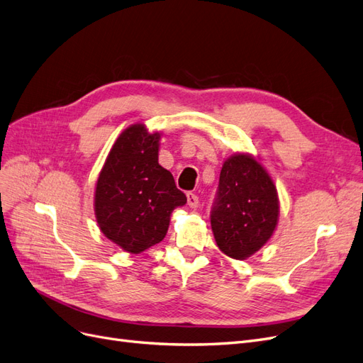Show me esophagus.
Listing matches in <instances>:
<instances>
[{
	"label": "esophagus",
	"mask_w": 363,
	"mask_h": 363,
	"mask_svg": "<svg viewBox=\"0 0 363 363\" xmlns=\"http://www.w3.org/2000/svg\"><path fill=\"white\" fill-rule=\"evenodd\" d=\"M186 203H189L190 208H197L199 206V197L194 193H186Z\"/></svg>",
	"instance_id": "esophagus-1"
}]
</instances>
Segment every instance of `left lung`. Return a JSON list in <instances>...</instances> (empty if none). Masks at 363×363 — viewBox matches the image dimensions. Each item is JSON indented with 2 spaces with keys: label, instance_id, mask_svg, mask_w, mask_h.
<instances>
[{
  "label": "left lung",
  "instance_id": "left-lung-1",
  "mask_svg": "<svg viewBox=\"0 0 363 363\" xmlns=\"http://www.w3.org/2000/svg\"><path fill=\"white\" fill-rule=\"evenodd\" d=\"M279 199L271 174L251 154L236 152L220 173L211 227L225 256L245 260L266 245L277 229Z\"/></svg>",
  "mask_w": 363,
  "mask_h": 363
}]
</instances>
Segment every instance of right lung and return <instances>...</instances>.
Listing matches in <instances>:
<instances>
[{
    "label": "right lung",
    "instance_id": "add662e5",
    "mask_svg": "<svg viewBox=\"0 0 363 363\" xmlns=\"http://www.w3.org/2000/svg\"><path fill=\"white\" fill-rule=\"evenodd\" d=\"M161 134L133 124L119 134L107 155L94 193L101 233L130 254L164 239L174 208L186 203L172 173L158 164Z\"/></svg>",
    "mask_w": 363,
    "mask_h": 363
}]
</instances>
